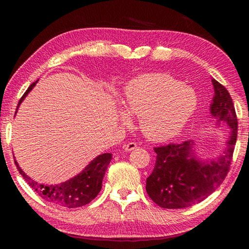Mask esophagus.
Masks as SVG:
<instances>
[{"label": "esophagus", "mask_w": 249, "mask_h": 249, "mask_svg": "<svg viewBox=\"0 0 249 249\" xmlns=\"http://www.w3.org/2000/svg\"><path fill=\"white\" fill-rule=\"evenodd\" d=\"M136 148H137V145L135 144V142H127V144L124 146L125 151H132Z\"/></svg>", "instance_id": "esophagus-1"}]
</instances>
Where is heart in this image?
I'll use <instances>...</instances> for the list:
<instances>
[{
    "mask_svg": "<svg viewBox=\"0 0 249 249\" xmlns=\"http://www.w3.org/2000/svg\"><path fill=\"white\" fill-rule=\"evenodd\" d=\"M197 104L196 90L171 74L145 73L125 86L122 105L128 114L122 113L121 121L128 125V115L138 117L140 129L148 140L166 142L181 133L195 114Z\"/></svg>",
    "mask_w": 249,
    "mask_h": 249,
    "instance_id": "heart-1",
    "label": "heart"
}]
</instances>
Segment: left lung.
<instances>
[{"label": "left lung", "instance_id": "left-lung-1", "mask_svg": "<svg viewBox=\"0 0 249 249\" xmlns=\"http://www.w3.org/2000/svg\"><path fill=\"white\" fill-rule=\"evenodd\" d=\"M214 95L210 114L216 127L230 128L225 148L213 158H200L193 141L155 148L154 170L146 179V191L163 209L190 208L220 187L229 172L237 138V117L231 95L212 79Z\"/></svg>", "mask_w": 249, "mask_h": 249}]
</instances>
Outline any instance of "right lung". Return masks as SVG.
I'll list each match as a JSON object with an SVG mask.
<instances>
[{
    "label": "right lung",
    "instance_id": "add662e5",
    "mask_svg": "<svg viewBox=\"0 0 249 249\" xmlns=\"http://www.w3.org/2000/svg\"><path fill=\"white\" fill-rule=\"evenodd\" d=\"M37 82H38V80L32 83L22 96V99L19 100L15 115L18 113L20 103L23 102L29 92L34 89V87L36 86ZM111 160L112 154L109 153L96 156L93 160H91L89 162V165L84 167V169L80 171L77 176L72 177V178L65 181V182L58 184L38 183L37 181L33 180L31 177L25 174L22 170V168L19 167L18 161H16V159H14V161L19 174L23 176V178L29 184V187L33 188V190L41 199H44L45 201H47L53 205L74 209L90 203L99 195L101 189H102V181L105 171H107Z\"/></svg>",
    "mask_w": 249,
    "mask_h": 249
}]
</instances>
